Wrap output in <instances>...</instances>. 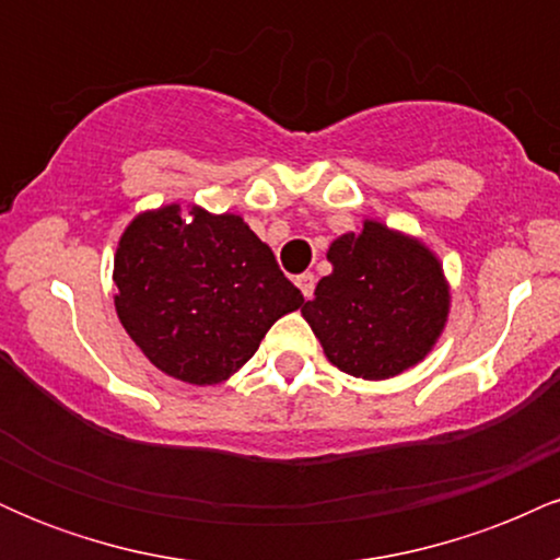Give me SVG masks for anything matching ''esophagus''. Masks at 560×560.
Instances as JSON below:
<instances>
[{"instance_id": "34e87169", "label": "esophagus", "mask_w": 560, "mask_h": 560, "mask_svg": "<svg viewBox=\"0 0 560 560\" xmlns=\"http://www.w3.org/2000/svg\"><path fill=\"white\" fill-rule=\"evenodd\" d=\"M294 284L300 287L302 298L311 300V298H313V292H316V276H313V273H300L298 279H294Z\"/></svg>"}]
</instances>
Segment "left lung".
<instances>
[{
  "label": "left lung",
  "instance_id": "1",
  "mask_svg": "<svg viewBox=\"0 0 560 560\" xmlns=\"http://www.w3.org/2000/svg\"><path fill=\"white\" fill-rule=\"evenodd\" d=\"M334 271L302 305L326 358L345 374L389 378L432 350L447 320L442 268L423 244L365 221L329 247Z\"/></svg>",
  "mask_w": 560,
  "mask_h": 560
}]
</instances>
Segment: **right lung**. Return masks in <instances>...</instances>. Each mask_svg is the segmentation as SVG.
I'll return each mask as SVG.
<instances>
[{"label": "right lung", "mask_w": 560, "mask_h": 560, "mask_svg": "<svg viewBox=\"0 0 560 560\" xmlns=\"http://www.w3.org/2000/svg\"><path fill=\"white\" fill-rule=\"evenodd\" d=\"M115 311L160 371L218 384L255 355L302 292L240 215L178 205L139 215L115 253Z\"/></svg>", "instance_id": "right-lung-1"}]
</instances>
